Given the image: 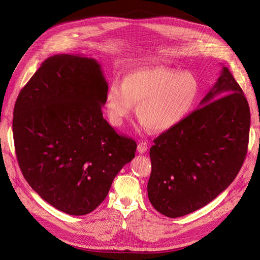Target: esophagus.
<instances>
[{
    "label": "esophagus",
    "instance_id": "1",
    "mask_svg": "<svg viewBox=\"0 0 260 260\" xmlns=\"http://www.w3.org/2000/svg\"><path fill=\"white\" fill-rule=\"evenodd\" d=\"M137 151H138L139 154H144L147 151V143L140 142L137 146Z\"/></svg>",
    "mask_w": 260,
    "mask_h": 260
}]
</instances>
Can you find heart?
<instances>
[{"label":"heart","instance_id":"1","mask_svg":"<svg viewBox=\"0 0 260 260\" xmlns=\"http://www.w3.org/2000/svg\"><path fill=\"white\" fill-rule=\"evenodd\" d=\"M200 84L188 72L165 66L142 67L114 80L105 95L109 120L120 126L137 105L142 128L167 132L182 122L198 102Z\"/></svg>","mask_w":260,"mask_h":260}]
</instances>
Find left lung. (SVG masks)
<instances>
[{"label": "left lung", "mask_w": 260, "mask_h": 260, "mask_svg": "<svg viewBox=\"0 0 260 260\" xmlns=\"http://www.w3.org/2000/svg\"><path fill=\"white\" fill-rule=\"evenodd\" d=\"M251 115L228 67L199 108L162 133L149 149L147 195L170 218L207 206L233 182L248 151Z\"/></svg>", "instance_id": "left-lung-1"}]
</instances>
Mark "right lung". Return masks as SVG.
<instances>
[{"instance_id": "obj_1", "label": "right lung", "mask_w": 260, "mask_h": 260, "mask_svg": "<svg viewBox=\"0 0 260 260\" xmlns=\"http://www.w3.org/2000/svg\"><path fill=\"white\" fill-rule=\"evenodd\" d=\"M101 65L79 54L46 59L20 91L12 132L20 169L39 196L81 216L105 199L137 144L103 118Z\"/></svg>"}]
</instances>
